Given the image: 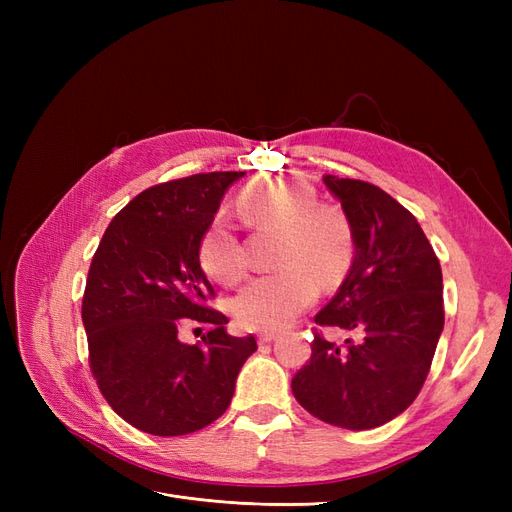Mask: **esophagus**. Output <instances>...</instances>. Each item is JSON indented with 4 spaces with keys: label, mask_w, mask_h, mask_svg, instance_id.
<instances>
[{
    "label": "esophagus",
    "mask_w": 512,
    "mask_h": 512,
    "mask_svg": "<svg viewBox=\"0 0 512 512\" xmlns=\"http://www.w3.org/2000/svg\"><path fill=\"white\" fill-rule=\"evenodd\" d=\"M275 337H277L275 331H262V333L258 335V344H271Z\"/></svg>",
    "instance_id": "34e87169"
}]
</instances>
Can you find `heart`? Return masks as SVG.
I'll use <instances>...</instances> for the list:
<instances>
[{
    "label": "heart",
    "instance_id": "b5f03b06",
    "mask_svg": "<svg viewBox=\"0 0 512 512\" xmlns=\"http://www.w3.org/2000/svg\"><path fill=\"white\" fill-rule=\"evenodd\" d=\"M239 205L254 224L282 230L284 241L277 254L282 269L247 282L232 299V316L250 331L282 329L316 301V280L329 286L346 273L354 252L350 222L337 207L318 205L316 190L297 177L256 181ZM198 256L224 286L237 284L247 269L243 243L224 218L209 224Z\"/></svg>",
    "mask_w": 512,
    "mask_h": 512
}]
</instances>
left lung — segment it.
Segmentation results:
<instances>
[{
    "mask_svg": "<svg viewBox=\"0 0 512 512\" xmlns=\"http://www.w3.org/2000/svg\"><path fill=\"white\" fill-rule=\"evenodd\" d=\"M322 181L350 222L354 258L316 324L352 339L337 346L316 333L292 393L324 423L374 429L404 412L429 374L444 329L442 269L423 228L393 196L359 179Z\"/></svg>",
    "mask_w": 512,
    "mask_h": 512,
    "instance_id": "8db88e82",
    "label": "left lung"
}]
</instances>
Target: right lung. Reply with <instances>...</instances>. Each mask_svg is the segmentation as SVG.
Instances as JSON below:
<instances>
[{"label":"right lung","mask_w":512,"mask_h":512,"mask_svg":"<svg viewBox=\"0 0 512 512\" xmlns=\"http://www.w3.org/2000/svg\"><path fill=\"white\" fill-rule=\"evenodd\" d=\"M245 173H207L153 185L108 224L91 260L83 324L89 365L123 421L153 436H185L220 418L254 337H232L205 301L200 239L226 190ZM211 323L185 345V323Z\"/></svg>","instance_id":"add662e5"}]
</instances>
